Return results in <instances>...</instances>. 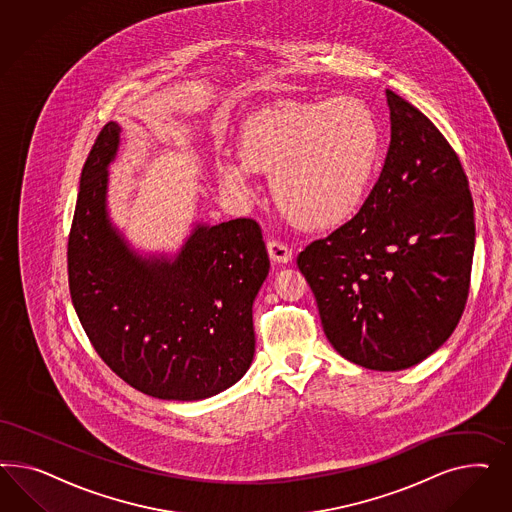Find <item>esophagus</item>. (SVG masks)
<instances>
[{"mask_svg": "<svg viewBox=\"0 0 512 512\" xmlns=\"http://www.w3.org/2000/svg\"><path fill=\"white\" fill-rule=\"evenodd\" d=\"M266 249H268V255L274 263L287 264L293 261V249L289 248L287 244L279 242V240H270L266 244Z\"/></svg>", "mask_w": 512, "mask_h": 512, "instance_id": "obj_1", "label": "esophagus"}]
</instances>
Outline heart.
Instances as JSON below:
<instances>
[{
    "label": "heart",
    "mask_w": 512,
    "mask_h": 512,
    "mask_svg": "<svg viewBox=\"0 0 512 512\" xmlns=\"http://www.w3.org/2000/svg\"><path fill=\"white\" fill-rule=\"evenodd\" d=\"M381 124L353 95L285 101L259 110L242 127L240 155L217 159V180L234 197L257 193L255 171L272 172L281 212L306 229H326L355 216L381 154Z\"/></svg>",
    "instance_id": "obj_1"
}]
</instances>
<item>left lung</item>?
<instances>
[{
    "mask_svg": "<svg viewBox=\"0 0 512 512\" xmlns=\"http://www.w3.org/2000/svg\"><path fill=\"white\" fill-rule=\"evenodd\" d=\"M387 103L390 144L370 197L296 264L341 357L400 372L435 353L464 313L475 217L447 139L392 90Z\"/></svg>",
    "mask_w": 512,
    "mask_h": 512,
    "instance_id": "1",
    "label": "left lung"
}]
</instances>
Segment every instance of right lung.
I'll list each match as a JSON object with an SVG mask.
<instances>
[{"instance_id": "1", "label": "right lung", "mask_w": 512, "mask_h": 512, "mask_svg": "<svg viewBox=\"0 0 512 512\" xmlns=\"http://www.w3.org/2000/svg\"><path fill=\"white\" fill-rule=\"evenodd\" d=\"M120 131L101 129L80 176L67 246L73 306L127 385L159 400L216 396L255 355L253 300L270 268L261 227L249 217L195 223L174 257L140 255L107 208Z\"/></svg>"}]
</instances>
